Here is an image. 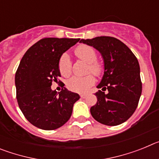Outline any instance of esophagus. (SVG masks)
Returning <instances> with one entry per match:
<instances>
[{"instance_id":"34e87169","label":"esophagus","mask_w":159,"mask_h":159,"mask_svg":"<svg viewBox=\"0 0 159 159\" xmlns=\"http://www.w3.org/2000/svg\"><path fill=\"white\" fill-rule=\"evenodd\" d=\"M80 97L82 98V99H84L85 97H86V95H84V94H82V95H80Z\"/></svg>"}]
</instances>
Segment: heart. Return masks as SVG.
Here are the masks:
<instances>
[{
  "label": "heart",
  "instance_id": "1",
  "mask_svg": "<svg viewBox=\"0 0 159 159\" xmlns=\"http://www.w3.org/2000/svg\"><path fill=\"white\" fill-rule=\"evenodd\" d=\"M75 56L80 60L88 64L89 71L96 75H100L102 71V67L99 63L95 62L96 60V52L93 48L87 45H82L77 48L75 51ZM59 69L63 76H69L71 72L70 59L67 54H64L61 57L59 62ZM95 82L93 75H88L84 77L73 76L67 82V88L71 91L75 92H85Z\"/></svg>",
  "mask_w": 159,
  "mask_h": 159
}]
</instances>
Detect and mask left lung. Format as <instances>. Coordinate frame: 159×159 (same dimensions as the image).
<instances>
[{"mask_svg": "<svg viewBox=\"0 0 159 159\" xmlns=\"http://www.w3.org/2000/svg\"><path fill=\"white\" fill-rule=\"evenodd\" d=\"M80 43L99 51L103 60V75L91 107L92 117L102 124L117 126L127 121L137 108L142 94L139 61L125 43L115 37L97 36ZM108 90L105 93L102 90Z\"/></svg>", "mask_w": 159, "mask_h": 159, "instance_id": "obj_1", "label": "left lung"}]
</instances>
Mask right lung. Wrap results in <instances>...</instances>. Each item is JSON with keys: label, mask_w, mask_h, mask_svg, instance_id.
<instances>
[{"label": "right lung", "mask_w": 159, "mask_h": 159, "mask_svg": "<svg viewBox=\"0 0 159 159\" xmlns=\"http://www.w3.org/2000/svg\"><path fill=\"white\" fill-rule=\"evenodd\" d=\"M80 39L44 38L29 48L22 57L15 75L18 105L28 121L42 130L62 127L80 99L77 93L64 88H51L60 76L59 62L62 55Z\"/></svg>", "instance_id": "1"}]
</instances>
